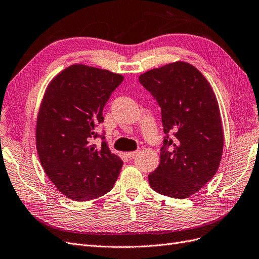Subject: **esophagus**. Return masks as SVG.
Wrapping results in <instances>:
<instances>
[{"label":"esophagus","instance_id":"obj_1","mask_svg":"<svg viewBox=\"0 0 259 259\" xmlns=\"http://www.w3.org/2000/svg\"><path fill=\"white\" fill-rule=\"evenodd\" d=\"M138 153V151H131V152H125V156H126L127 158H130V159H132V158H134V156L135 155H137Z\"/></svg>","mask_w":259,"mask_h":259}]
</instances>
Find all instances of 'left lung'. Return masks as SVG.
I'll use <instances>...</instances> for the list:
<instances>
[{
    "label": "left lung",
    "mask_w": 259,
    "mask_h": 259,
    "mask_svg": "<svg viewBox=\"0 0 259 259\" xmlns=\"http://www.w3.org/2000/svg\"><path fill=\"white\" fill-rule=\"evenodd\" d=\"M139 82L161 108L166 134L149 184L164 196L190 197L212 179L221 161L225 137L215 95L205 76L183 61L150 69Z\"/></svg>",
    "instance_id": "obj_1"
}]
</instances>
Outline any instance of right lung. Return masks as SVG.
<instances>
[{"label": "right lung", "instance_id": "obj_1", "mask_svg": "<svg viewBox=\"0 0 259 259\" xmlns=\"http://www.w3.org/2000/svg\"><path fill=\"white\" fill-rule=\"evenodd\" d=\"M124 77L83 64L63 69L49 83L40 104L36 146L41 165L66 197L86 201L112 190L123 161L102 137L93 144L102 110Z\"/></svg>", "mask_w": 259, "mask_h": 259}]
</instances>
